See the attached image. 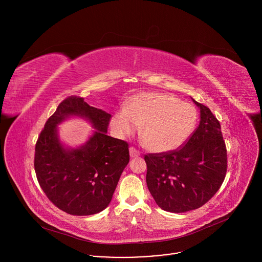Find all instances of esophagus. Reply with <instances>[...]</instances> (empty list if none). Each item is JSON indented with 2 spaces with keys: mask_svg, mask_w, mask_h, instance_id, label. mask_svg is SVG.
I'll use <instances>...</instances> for the list:
<instances>
[{
  "mask_svg": "<svg viewBox=\"0 0 262 262\" xmlns=\"http://www.w3.org/2000/svg\"><path fill=\"white\" fill-rule=\"evenodd\" d=\"M129 155H130V158H137V157L140 156V152H139V150H137L136 148L130 147L129 148Z\"/></svg>",
  "mask_w": 262,
  "mask_h": 262,
  "instance_id": "1",
  "label": "esophagus"
}]
</instances>
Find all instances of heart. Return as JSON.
I'll list each match as a JSON object with an SVG mask.
<instances>
[{
    "mask_svg": "<svg viewBox=\"0 0 262 262\" xmlns=\"http://www.w3.org/2000/svg\"><path fill=\"white\" fill-rule=\"evenodd\" d=\"M197 120L196 108L176 96L141 93L135 95L125 108L115 112L111 126L123 137L133 135L141 125L144 144L155 152H167L191 137Z\"/></svg>",
    "mask_w": 262,
    "mask_h": 262,
    "instance_id": "heart-1",
    "label": "heart"
}]
</instances>
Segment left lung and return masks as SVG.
I'll return each mask as SVG.
<instances>
[{
	"mask_svg": "<svg viewBox=\"0 0 262 262\" xmlns=\"http://www.w3.org/2000/svg\"><path fill=\"white\" fill-rule=\"evenodd\" d=\"M200 123L182 147L145 155L146 182L157 204L170 212L197 209L219 191L227 172V149L219 120L204 104Z\"/></svg>",
	"mask_w": 262,
	"mask_h": 262,
	"instance_id": "left-lung-1",
	"label": "left lung"
}]
</instances>
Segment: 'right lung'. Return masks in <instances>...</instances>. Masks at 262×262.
<instances>
[{
	"label": "right lung",
	"instance_id": "1",
	"mask_svg": "<svg viewBox=\"0 0 262 262\" xmlns=\"http://www.w3.org/2000/svg\"><path fill=\"white\" fill-rule=\"evenodd\" d=\"M71 116L87 119L97 129L86 144L66 148L56 126ZM111 114L89 105L83 97L69 96L46 122L35 146L34 168L40 188L59 209L90 215L111 202L129 162L128 144L106 135Z\"/></svg>",
	"mask_w": 262,
	"mask_h": 262
}]
</instances>
